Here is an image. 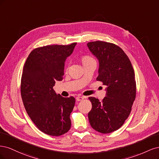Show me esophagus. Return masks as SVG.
I'll list each match as a JSON object with an SVG mask.
<instances>
[{
  "mask_svg": "<svg viewBox=\"0 0 159 159\" xmlns=\"http://www.w3.org/2000/svg\"><path fill=\"white\" fill-rule=\"evenodd\" d=\"M76 100L78 101V102H80V101H82L84 99V97H80V96H78V97H76Z\"/></svg>",
  "mask_w": 159,
  "mask_h": 159,
  "instance_id": "obj_1",
  "label": "esophagus"
}]
</instances>
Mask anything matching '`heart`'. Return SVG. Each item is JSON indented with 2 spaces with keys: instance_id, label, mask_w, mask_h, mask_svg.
<instances>
[{
  "instance_id": "obj_1",
  "label": "heart",
  "mask_w": 159,
  "mask_h": 159,
  "mask_svg": "<svg viewBox=\"0 0 159 159\" xmlns=\"http://www.w3.org/2000/svg\"><path fill=\"white\" fill-rule=\"evenodd\" d=\"M92 60L93 59L89 56H84V57H83V58H82V61L85 62V61H90V60Z\"/></svg>"
}]
</instances>
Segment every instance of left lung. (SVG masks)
Wrapping results in <instances>:
<instances>
[{
    "instance_id": "left-lung-1",
    "label": "left lung",
    "mask_w": 159,
    "mask_h": 159,
    "mask_svg": "<svg viewBox=\"0 0 159 159\" xmlns=\"http://www.w3.org/2000/svg\"><path fill=\"white\" fill-rule=\"evenodd\" d=\"M99 61L98 81L106 85V97L102 102L90 97L92 108L88 113L91 127L109 133L121 127L131 113L136 97L134 71L131 61L118 46L103 41L87 44Z\"/></svg>"
}]
</instances>
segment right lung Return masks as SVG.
Here are the masks:
<instances>
[{"label": "right lung", "mask_w": 159, "mask_h": 159, "mask_svg": "<svg viewBox=\"0 0 159 159\" xmlns=\"http://www.w3.org/2000/svg\"><path fill=\"white\" fill-rule=\"evenodd\" d=\"M76 44L37 48L24 66L20 85L24 106L38 129L49 135H61L71 127L75 98L57 95L53 87L63 80L65 61Z\"/></svg>", "instance_id": "add662e5"}]
</instances>
